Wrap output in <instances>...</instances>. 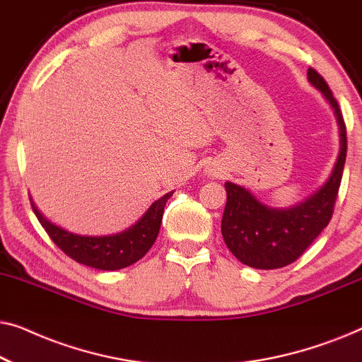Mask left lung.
<instances>
[{
  "label": "left lung",
  "instance_id": "left-lung-1",
  "mask_svg": "<svg viewBox=\"0 0 362 362\" xmlns=\"http://www.w3.org/2000/svg\"><path fill=\"white\" fill-rule=\"evenodd\" d=\"M308 81L323 92L339 123L341 151L328 182L308 199L288 209L262 204L242 186L226 182L227 202L221 224L222 237L237 260L254 269L272 270L293 264L329 224L333 216L348 150L346 125L333 92L313 67L308 69Z\"/></svg>",
  "mask_w": 362,
  "mask_h": 362
}]
</instances>
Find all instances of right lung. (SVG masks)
<instances>
[{
    "instance_id": "add662e5",
    "label": "right lung",
    "mask_w": 362,
    "mask_h": 362,
    "mask_svg": "<svg viewBox=\"0 0 362 362\" xmlns=\"http://www.w3.org/2000/svg\"><path fill=\"white\" fill-rule=\"evenodd\" d=\"M171 194L173 191L153 202L145 216L130 229L120 234L100 237L77 235L64 230L62 227L54 226L51 221H47L37 211L34 202H31V206L37 221L41 222L54 244L72 260L98 270H120L140 260L155 244L158 232H160L163 211Z\"/></svg>"
}]
</instances>
